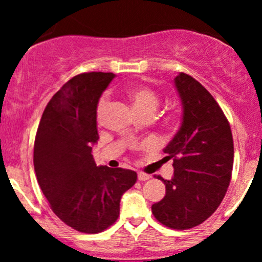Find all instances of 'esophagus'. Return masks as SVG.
Here are the masks:
<instances>
[{"instance_id":"1","label":"esophagus","mask_w":262,"mask_h":262,"mask_svg":"<svg viewBox=\"0 0 262 262\" xmlns=\"http://www.w3.org/2000/svg\"><path fill=\"white\" fill-rule=\"evenodd\" d=\"M149 179H150V175H148V173L138 172V180H139V181H146V180Z\"/></svg>"}]
</instances>
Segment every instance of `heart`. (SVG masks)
Wrapping results in <instances>:
<instances>
[{
  "label": "heart",
  "mask_w": 262,
  "mask_h": 262,
  "mask_svg": "<svg viewBox=\"0 0 262 262\" xmlns=\"http://www.w3.org/2000/svg\"><path fill=\"white\" fill-rule=\"evenodd\" d=\"M127 97L139 116H144V114H151L152 116L155 113L156 108L159 107V103H160L158 95L146 86H130L127 90ZM107 106L108 98L106 96H102L100 101H98L97 107H96V119H97L98 123L103 118Z\"/></svg>",
  "instance_id": "b5f03b06"
}]
</instances>
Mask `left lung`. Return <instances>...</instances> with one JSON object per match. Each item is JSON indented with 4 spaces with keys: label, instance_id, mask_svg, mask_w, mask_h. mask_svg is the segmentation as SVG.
Masks as SVG:
<instances>
[{
    "label": "left lung",
    "instance_id": "8db88e82",
    "mask_svg": "<svg viewBox=\"0 0 262 262\" xmlns=\"http://www.w3.org/2000/svg\"><path fill=\"white\" fill-rule=\"evenodd\" d=\"M182 102V123L164 152L173 159V176L161 180L166 194L151 206L156 221L185 230L208 219L229 187L234 144L227 117L217 101L187 74L175 77Z\"/></svg>",
    "mask_w": 262,
    "mask_h": 262
}]
</instances>
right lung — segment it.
<instances>
[{
    "label": "right lung",
    "mask_w": 262,
    "mask_h": 262,
    "mask_svg": "<svg viewBox=\"0 0 262 262\" xmlns=\"http://www.w3.org/2000/svg\"><path fill=\"white\" fill-rule=\"evenodd\" d=\"M116 75L83 73L69 80L45 107L35 135L34 171L50 208L73 229L106 230L119 215L125 191L137 182L132 170L96 166V107Z\"/></svg>",
    "instance_id": "1"
}]
</instances>
